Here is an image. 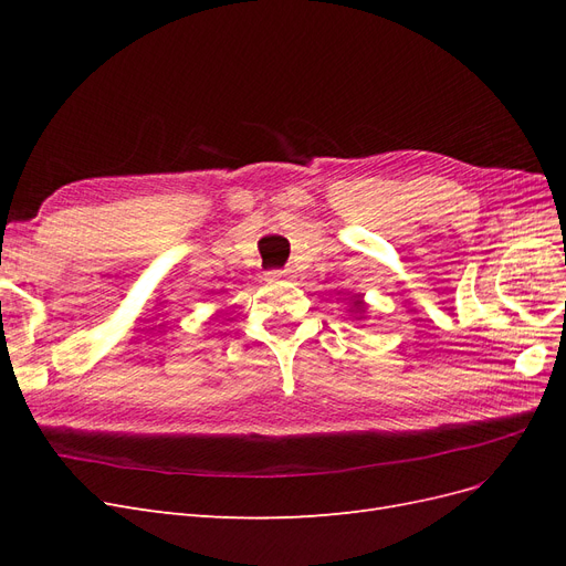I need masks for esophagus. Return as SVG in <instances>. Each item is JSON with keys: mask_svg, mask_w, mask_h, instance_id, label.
Returning a JSON list of instances; mask_svg holds the SVG:
<instances>
[{"mask_svg": "<svg viewBox=\"0 0 566 566\" xmlns=\"http://www.w3.org/2000/svg\"><path fill=\"white\" fill-rule=\"evenodd\" d=\"M266 276L271 279V281H285V279H290V273L287 271H279V269H273V271H269Z\"/></svg>", "mask_w": 566, "mask_h": 566, "instance_id": "esophagus-1", "label": "esophagus"}]
</instances>
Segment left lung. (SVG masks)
<instances>
[{"mask_svg":"<svg viewBox=\"0 0 566 566\" xmlns=\"http://www.w3.org/2000/svg\"><path fill=\"white\" fill-rule=\"evenodd\" d=\"M349 302H352V304H349V312H352V316H354L356 321L366 318V310H368V304L364 302V297H361V295H354Z\"/></svg>","mask_w":566,"mask_h":566,"instance_id":"left-lung-1","label":"left lung"}]
</instances>
